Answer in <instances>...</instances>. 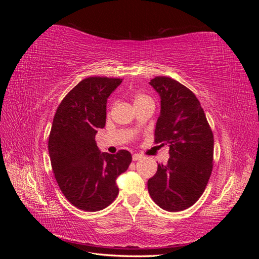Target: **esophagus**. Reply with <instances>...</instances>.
I'll list each match as a JSON object with an SVG mask.
<instances>
[{"label":"esophagus","instance_id":"esophagus-1","mask_svg":"<svg viewBox=\"0 0 259 259\" xmlns=\"http://www.w3.org/2000/svg\"><path fill=\"white\" fill-rule=\"evenodd\" d=\"M143 158H144V156L142 154H139V153H134V154H133V161H138V160L143 159Z\"/></svg>","mask_w":259,"mask_h":259}]
</instances>
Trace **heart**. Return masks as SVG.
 Wrapping results in <instances>:
<instances>
[{
    "label": "heart",
    "mask_w": 259,
    "mask_h": 259,
    "mask_svg": "<svg viewBox=\"0 0 259 259\" xmlns=\"http://www.w3.org/2000/svg\"><path fill=\"white\" fill-rule=\"evenodd\" d=\"M147 100H152L150 97H149L148 95H146V94H136V95L134 96V104L137 105V104H140L143 103V101H147Z\"/></svg>",
    "instance_id": "obj_1"
}]
</instances>
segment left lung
Wrapping results in <instances>:
<instances>
[{"label":"left lung","mask_w":259,"mask_h":259,"mask_svg":"<svg viewBox=\"0 0 259 259\" xmlns=\"http://www.w3.org/2000/svg\"><path fill=\"white\" fill-rule=\"evenodd\" d=\"M150 85L161 97L154 143L169 146V159L148 180V191L161 208L184 210L199 200L208 183L213 132L200 101L185 85L168 76H155Z\"/></svg>","instance_id":"8db88e82"}]
</instances>
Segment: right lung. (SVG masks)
I'll list each match as a JSON object with an SVG mask.
<instances>
[{"label":"right lung","instance_id":"obj_1","mask_svg":"<svg viewBox=\"0 0 259 259\" xmlns=\"http://www.w3.org/2000/svg\"><path fill=\"white\" fill-rule=\"evenodd\" d=\"M122 79L86 77L70 91L55 113L49 152L55 178L66 199L82 210L109 206L119 194L115 179L132 162L127 150L101 153L95 142L106 125L107 99Z\"/></svg>","mask_w":259,"mask_h":259}]
</instances>
